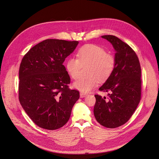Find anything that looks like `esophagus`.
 I'll return each mask as SVG.
<instances>
[{
	"label": "esophagus",
	"mask_w": 159,
	"mask_h": 159,
	"mask_svg": "<svg viewBox=\"0 0 159 159\" xmlns=\"http://www.w3.org/2000/svg\"><path fill=\"white\" fill-rule=\"evenodd\" d=\"M86 93H80V98H84L86 96Z\"/></svg>",
	"instance_id": "obj_1"
}]
</instances>
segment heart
<instances>
[{"label":"heart","instance_id":"heart-1","mask_svg":"<svg viewBox=\"0 0 159 159\" xmlns=\"http://www.w3.org/2000/svg\"><path fill=\"white\" fill-rule=\"evenodd\" d=\"M77 58L70 57L66 69L72 79L79 76L81 66L89 65L87 78H79L73 83V87L82 93H88L96 87L99 80L105 82L112 74L115 68V59L106 50L96 44H87L77 53Z\"/></svg>","mask_w":159,"mask_h":159}]
</instances>
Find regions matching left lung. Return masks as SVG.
<instances>
[{"instance_id": "left-lung-1", "label": "left lung", "mask_w": 159, "mask_h": 159, "mask_svg": "<svg viewBox=\"0 0 159 159\" xmlns=\"http://www.w3.org/2000/svg\"><path fill=\"white\" fill-rule=\"evenodd\" d=\"M113 46L115 68L99 88L110 92L108 98L95 95L94 115L97 121L107 128L120 127L129 121L141 99V67L134 51L118 37L101 36Z\"/></svg>"}]
</instances>
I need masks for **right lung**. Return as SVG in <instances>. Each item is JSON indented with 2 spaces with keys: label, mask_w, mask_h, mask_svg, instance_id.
I'll return each instance as SVG.
<instances>
[{
  "label": "right lung",
  "mask_w": 159,
  "mask_h": 159,
  "mask_svg": "<svg viewBox=\"0 0 159 159\" xmlns=\"http://www.w3.org/2000/svg\"><path fill=\"white\" fill-rule=\"evenodd\" d=\"M79 41L48 39L26 53L19 71V99L30 118L47 130L63 127L79 98L70 89V77L63 65Z\"/></svg>",
  "instance_id": "1"
}]
</instances>
